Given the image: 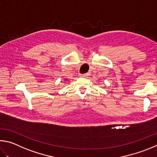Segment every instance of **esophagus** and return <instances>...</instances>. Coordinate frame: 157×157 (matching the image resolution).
<instances>
[{
    "label": "esophagus",
    "instance_id": "34e87169",
    "mask_svg": "<svg viewBox=\"0 0 157 157\" xmlns=\"http://www.w3.org/2000/svg\"><path fill=\"white\" fill-rule=\"evenodd\" d=\"M87 76V74H80V75H79V76H81V77H86Z\"/></svg>",
    "mask_w": 157,
    "mask_h": 157
}]
</instances>
